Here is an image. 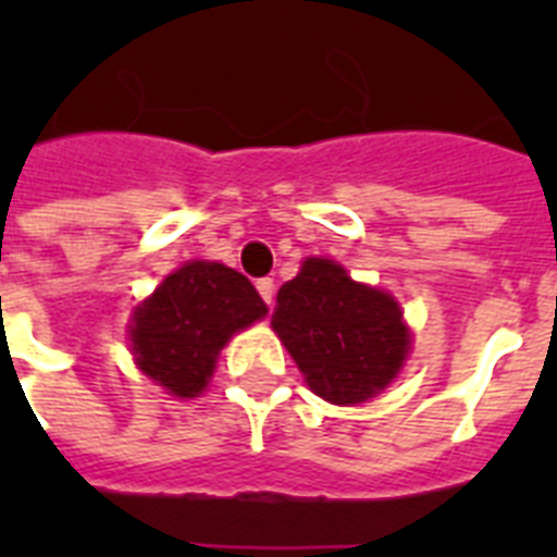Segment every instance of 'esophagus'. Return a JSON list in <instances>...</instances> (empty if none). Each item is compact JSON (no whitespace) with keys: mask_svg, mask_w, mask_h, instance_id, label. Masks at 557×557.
I'll use <instances>...</instances> for the list:
<instances>
[{"mask_svg":"<svg viewBox=\"0 0 557 557\" xmlns=\"http://www.w3.org/2000/svg\"><path fill=\"white\" fill-rule=\"evenodd\" d=\"M257 292H260V297L265 300V306L271 309V304H274V280H271V277L257 280Z\"/></svg>","mask_w":557,"mask_h":557,"instance_id":"34e87169","label":"esophagus"}]
</instances>
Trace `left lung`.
Listing matches in <instances>:
<instances>
[{
  "mask_svg": "<svg viewBox=\"0 0 557 557\" xmlns=\"http://www.w3.org/2000/svg\"><path fill=\"white\" fill-rule=\"evenodd\" d=\"M271 326L309 389L332 405H361L381 393L410 352L396 297L321 257L304 260L297 277L280 286Z\"/></svg>",
  "mask_w": 557,
  "mask_h": 557,
  "instance_id": "obj_1",
  "label": "left lung"
}]
</instances>
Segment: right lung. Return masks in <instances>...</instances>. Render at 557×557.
Returning <instances> with one entry per match:
<instances>
[{
    "instance_id": "add662e5",
    "label": "right lung",
    "mask_w": 557,
    "mask_h": 557,
    "mask_svg": "<svg viewBox=\"0 0 557 557\" xmlns=\"http://www.w3.org/2000/svg\"><path fill=\"white\" fill-rule=\"evenodd\" d=\"M251 280L222 262L190 260L164 277L129 323V349L144 375L170 396L193 398L208 387L231 335L265 318Z\"/></svg>"
}]
</instances>
